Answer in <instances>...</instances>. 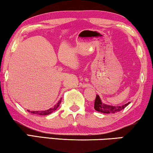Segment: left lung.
<instances>
[{
	"label": "left lung",
	"mask_w": 153,
	"mask_h": 153,
	"mask_svg": "<svg viewBox=\"0 0 153 153\" xmlns=\"http://www.w3.org/2000/svg\"><path fill=\"white\" fill-rule=\"evenodd\" d=\"M129 103H130V102H128V103L125 104L124 105L119 106L107 105V104H104L103 102H102V100H100V96L97 95H96V98L95 100L94 108H95L97 111L104 113V114H115V113L119 112L121 110L124 109Z\"/></svg>",
	"instance_id": "obj_1"
}]
</instances>
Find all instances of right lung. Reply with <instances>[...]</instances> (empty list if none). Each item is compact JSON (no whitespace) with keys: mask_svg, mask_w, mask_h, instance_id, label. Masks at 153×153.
Listing matches in <instances>:
<instances>
[{"mask_svg":"<svg viewBox=\"0 0 153 153\" xmlns=\"http://www.w3.org/2000/svg\"><path fill=\"white\" fill-rule=\"evenodd\" d=\"M60 103H61V99L58 101V103L56 104L53 108H49V109H48V110L40 111H30V110H27V111H28V112H30L31 114H33L39 115V116H46V115H49L50 114H51V113H53V111H55L58 108V106H59Z\"/></svg>","mask_w":153,"mask_h":153,"instance_id":"add662e5","label":"right lung"}]
</instances>
